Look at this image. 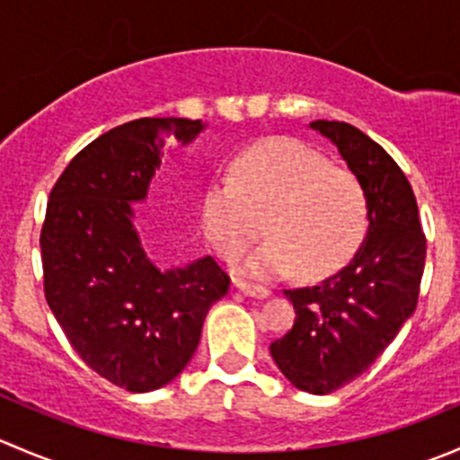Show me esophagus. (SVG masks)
<instances>
[{
  "label": "esophagus",
  "instance_id": "esophagus-1",
  "mask_svg": "<svg viewBox=\"0 0 460 460\" xmlns=\"http://www.w3.org/2000/svg\"><path fill=\"white\" fill-rule=\"evenodd\" d=\"M234 287H235V289H238V291H243L244 296H249V298H267V296H269L267 287L252 285V282L238 280V278H235V280H234Z\"/></svg>",
  "mask_w": 460,
  "mask_h": 460
}]
</instances>
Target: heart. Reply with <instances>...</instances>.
Listing matches in <instances>:
<instances>
[{
	"label": "heart",
	"instance_id": "b5f03b06",
	"mask_svg": "<svg viewBox=\"0 0 460 460\" xmlns=\"http://www.w3.org/2000/svg\"><path fill=\"white\" fill-rule=\"evenodd\" d=\"M200 222L208 243L234 256L267 231L271 238L240 256V271L305 278L338 271L363 240L367 200L351 171L329 164L316 148L273 137L234 157L229 175L207 184Z\"/></svg>",
	"mask_w": 460,
	"mask_h": 460
}]
</instances>
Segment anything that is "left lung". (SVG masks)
<instances>
[{
	"mask_svg": "<svg viewBox=\"0 0 460 460\" xmlns=\"http://www.w3.org/2000/svg\"><path fill=\"white\" fill-rule=\"evenodd\" d=\"M367 200V235L347 267L316 287L285 291L294 327L271 342L278 369L294 387L332 394L367 372L419 303L425 234L419 204L401 166L347 122L316 119Z\"/></svg>",
	"mask_w": 460,
	"mask_h": 460,
	"instance_id": "left-lung-1",
	"label": "left lung"
}]
</instances>
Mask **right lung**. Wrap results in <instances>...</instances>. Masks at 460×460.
I'll return each mask as SVG.
<instances>
[{"instance_id":"add662e5","label":"right lung","mask_w":460,"mask_h":460,"mask_svg":"<svg viewBox=\"0 0 460 460\" xmlns=\"http://www.w3.org/2000/svg\"><path fill=\"white\" fill-rule=\"evenodd\" d=\"M200 119L142 118L93 140L50 191L41 226L44 294L73 349L128 392L164 387L189 365L229 276L211 256L160 269L136 208L160 169L166 137L191 144Z\"/></svg>"}]
</instances>
